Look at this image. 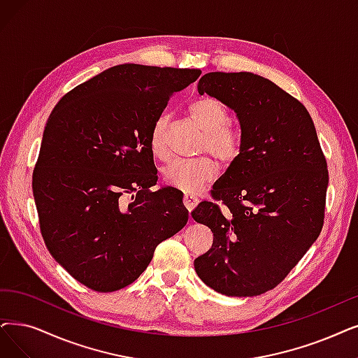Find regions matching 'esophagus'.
<instances>
[{
    "label": "esophagus",
    "mask_w": 358,
    "mask_h": 358,
    "mask_svg": "<svg viewBox=\"0 0 358 358\" xmlns=\"http://www.w3.org/2000/svg\"><path fill=\"white\" fill-rule=\"evenodd\" d=\"M198 203H199V201H198V198H196L195 195L185 194V196H183V206L187 207V210H188L189 213L196 207Z\"/></svg>",
    "instance_id": "34e87169"
}]
</instances>
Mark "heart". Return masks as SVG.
Segmentation results:
<instances>
[{
    "instance_id": "1",
    "label": "heart",
    "mask_w": 358,
    "mask_h": 358,
    "mask_svg": "<svg viewBox=\"0 0 358 358\" xmlns=\"http://www.w3.org/2000/svg\"><path fill=\"white\" fill-rule=\"evenodd\" d=\"M189 113L204 131L199 150L208 151L224 164L235 162L242 150V136L232 126H229V113L224 106L214 98H201L191 106ZM167 123V116H160L154 122L150 135V148L160 160H167L170 157ZM216 175L217 166L210 157L173 160L163 169L164 183L187 194L198 192Z\"/></svg>"
}]
</instances>
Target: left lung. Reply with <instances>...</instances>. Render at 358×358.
<instances>
[{
	"label": "left lung",
	"mask_w": 358,
	"mask_h": 358,
	"mask_svg": "<svg viewBox=\"0 0 358 358\" xmlns=\"http://www.w3.org/2000/svg\"><path fill=\"white\" fill-rule=\"evenodd\" d=\"M198 94L236 113L242 150L211 191L224 208L204 201L191 213L214 236L195 271L223 295H260L287 278L320 235L326 159L307 108L271 80L211 71Z\"/></svg>",
	"instance_id": "obj_1"
}]
</instances>
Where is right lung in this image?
<instances>
[{
	"label": "right lung",
	"instance_id": "obj_1",
	"mask_svg": "<svg viewBox=\"0 0 358 358\" xmlns=\"http://www.w3.org/2000/svg\"><path fill=\"white\" fill-rule=\"evenodd\" d=\"M199 69L119 64L67 92L50 114L32 188L42 238L78 282L113 292L188 222L179 192H152L154 122Z\"/></svg>",
	"mask_w": 358,
	"mask_h": 358
}]
</instances>
